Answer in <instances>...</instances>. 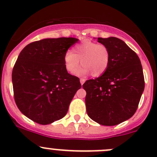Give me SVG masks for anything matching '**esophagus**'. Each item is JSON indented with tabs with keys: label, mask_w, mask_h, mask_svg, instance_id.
<instances>
[{
	"label": "esophagus",
	"mask_w": 157,
	"mask_h": 157,
	"mask_svg": "<svg viewBox=\"0 0 157 157\" xmlns=\"http://www.w3.org/2000/svg\"><path fill=\"white\" fill-rule=\"evenodd\" d=\"M85 79H83V78H80V83H81V85H83V83H84V82H85Z\"/></svg>",
	"instance_id": "34e87169"
}]
</instances>
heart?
<instances>
[{"instance_id": "heart-1", "label": "heart", "mask_w": 157, "mask_h": 157, "mask_svg": "<svg viewBox=\"0 0 157 157\" xmlns=\"http://www.w3.org/2000/svg\"><path fill=\"white\" fill-rule=\"evenodd\" d=\"M83 65L75 71L77 76L91 74L93 77H99L108 69L110 63V52L102 44L90 40H84L77 44L72 49L64 53V63L70 73H74L79 64Z\"/></svg>"}]
</instances>
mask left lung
Returning a JSON list of instances; mask_svg holds the SVG:
<instances>
[{"label":"left lung","mask_w":157,"mask_h":157,"mask_svg":"<svg viewBox=\"0 0 157 157\" xmlns=\"http://www.w3.org/2000/svg\"><path fill=\"white\" fill-rule=\"evenodd\" d=\"M110 52L108 69L83 83L86 112L92 120L113 126L129 119L138 106L144 90L140 58L124 42L115 37L98 38Z\"/></svg>","instance_id":"obj_1"}]
</instances>
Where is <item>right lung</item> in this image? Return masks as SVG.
<instances>
[{
  "instance_id": "1",
  "label": "right lung",
  "mask_w": 157,
  "mask_h": 157,
  "mask_svg": "<svg viewBox=\"0 0 157 157\" xmlns=\"http://www.w3.org/2000/svg\"><path fill=\"white\" fill-rule=\"evenodd\" d=\"M76 38L44 39L26 45L12 72L14 99L20 112L40 124L65 116L76 92L78 77L67 73L64 53Z\"/></svg>"
}]
</instances>
